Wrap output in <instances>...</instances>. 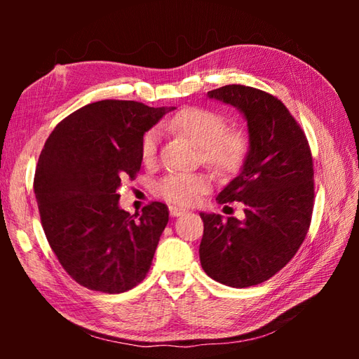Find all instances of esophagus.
I'll use <instances>...</instances> for the list:
<instances>
[{"label":"esophagus","mask_w":359,"mask_h":359,"mask_svg":"<svg viewBox=\"0 0 359 359\" xmlns=\"http://www.w3.org/2000/svg\"><path fill=\"white\" fill-rule=\"evenodd\" d=\"M170 215L172 217H179L182 215H185V210L184 208H179V207H170Z\"/></svg>","instance_id":"34e87169"}]
</instances>
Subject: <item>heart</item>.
<instances>
[{
	"mask_svg": "<svg viewBox=\"0 0 359 359\" xmlns=\"http://www.w3.org/2000/svg\"><path fill=\"white\" fill-rule=\"evenodd\" d=\"M165 128L188 137L201 147L202 160L219 174H234L245 162L250 149L248 135L241 129H226L224 114L202 106H188L165 121ZM158 131L148 129L140 142L143 163L156 162ZM211 180L201 172H171L156 184V194L170 203L188 207L207 193Z\"/></svg>",
	"mask_w": 359,
	"mask_h": 359,
	"instance_id": "b5f03b06",
	"label": "heart"
}]
</instances>
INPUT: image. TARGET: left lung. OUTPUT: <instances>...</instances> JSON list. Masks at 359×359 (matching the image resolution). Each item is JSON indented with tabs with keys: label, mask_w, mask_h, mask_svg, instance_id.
Here are the masks:
<instances>
[{
	"label": "left lung",
	"mask_w": 359,
	"mask_h": 359,
	"mask_svg": "<svg viewBox=\"0 0 359 359\" xmlns=\"http://www.w3.org/2000/svg\"><path fill=\"white\" fill-rule=\"evenodd\" d=\"M208 97L241 109L250 149L241 174L216 197L222 205L241 202L245 217L201 212V264L220 284L245 288L284 269L306 239L315 203L313 157L279 98L243 85L212 89Z\"/></svg>",
	"instance_id": "obj_1"
}]
</instances>
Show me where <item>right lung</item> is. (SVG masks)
I'll list each match as a JSON object with an SVG mask.
<instances>
[{
	"mask_svg": "<svg viewBox=\"0 0 359 359\" xmlns=\"http://www.w3.org/2000/svg\"><path fill=\"white\" fill-rule=\"evenodd\" d=\"M166 111L95 102L60 121L44 143L34 177L41 225L58 262L83 287L114 294L147 278L170 211L151 202L131 216L117 191L140 171L142 137Z\"/></svg>",
	"mask_w": 359,
	"mask_h": 359,
	"instance_id": "obj_1",
	"label": "right lung"
}]
</instances>
